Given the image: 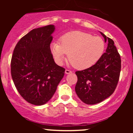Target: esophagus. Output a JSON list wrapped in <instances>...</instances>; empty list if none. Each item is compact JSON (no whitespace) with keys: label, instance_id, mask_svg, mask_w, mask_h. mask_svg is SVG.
<instances>
[{"label":"esophagus","instance_id":"34e87169","mask_svg":"<svg viewBox=\"0 0 133 133\" xmlns=\"http://www.w3.org/2000/svg\"><path fill=\"white\" fill-rule=\"evenodd\" d=\"M65 74H71L72 71H69V70H68V69H65Z\"/></svg>","mask_w":133,"mask_h":133}]
</instances>
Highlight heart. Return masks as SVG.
Masks as SVG:
<instances>
[{"label":"heart","instance_id":"b5f03b06","mask_svg":"<svg viewBox=\"0 0 133 133\" xmlns=\"http://www.w3.org/2000/svg\"><path fill=\"white\" fill-rule=\"evenodd\" d=\"M52 54L59 64L68 54V60L74 68L85 69L99 61L104 51V42L99 37H93L84 32L72 31L60 38V44L52 42Z\"/></svg>","mask_w":133,"mask_h":133}]
</instances>
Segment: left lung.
Masks as SVG:
<instances>
[{"mask_svg":"<svg viewBox=\"0 0 133 133\" xmlns=\"http://www.w3.org/2000/svg\"><path fill=\"white\" fill-rule=\"evenodd\" d=\"M100 33L105 42H108L106 52L91 68L76 72L77 76L76 92L87 104H96L109 97L114 92L119 78L120 55L114 41Z\"/></svg>","mask_w":133,"mask_h":133,"instance_id":"1","label":"left lung"}]
</instances>
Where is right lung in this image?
I'll return each mask as SVG.
<instances>
[{
	"label": "right lung",
	"mask_w": 133,
	"mask_h": 133,
	"mask_svg": "<svg viewBox=\"0 0 133 133\" xmlns=\"http://www.w3.org/2000/svg\"><path fill=\"white\" fill-rule=\"evenodd\" d=\"M54 30V25L32 30L20 39L12 57L11 75L18 92L36 106L51 99L64 75L50 49Z\"/></svg>",
	"instance_id": "right-lung-1"
}]
</instances>
